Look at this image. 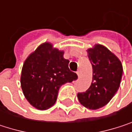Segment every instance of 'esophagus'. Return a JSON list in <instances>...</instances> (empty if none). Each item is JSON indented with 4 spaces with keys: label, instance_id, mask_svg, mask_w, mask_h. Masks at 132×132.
Listing matches in <instances>:
<instances>
[{
    "label": "esophagus",
    "instance_id": "34e87169",
    "mask_svg": "<svg viewBox=\"0 0 132 132\" xmlns=\"http://www.w3.org/2000/svg\"><path fill=\"white\" fill-rule=\"evenodd\" d=\"M76 73H77V75H78V76H79V77H80V76H81V71H80V70H78V71L76 72Z\"/></svg>",
    "mask_w": 132,
    "mask_h": 132
}]
</instances>
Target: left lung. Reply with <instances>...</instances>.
<instances>
[{
    "mask_svg": "<svg viewBox=\"0 0 132 132\" xmlns=\"http://www.w3.org/2000/svg\"><path fill=\"white\" fill-rule=\"evenodd\" d=\"M87 53L92 66V82L77 97L83 106L95 110L107 105L118 91L123 69L119 58L104 46L97 44Z\"/></svg>",
    "mask_w": 132,
    "mask_h": 132,
    "instance_id": "8db88e82",
    "label": "left lung"
}]
</instances>
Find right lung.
<instances>
[{
  "label": "right lung",
  "instance_id": "right-lung-1",
  "mask_svg": "<svg viewBox=\"0 0 132 132\" xmlns=\"http://www.w3.org/2000/svg\"><path fill=\"white\" fill-rule=\"evenodd\" d=\"M63 51L53 48L50 43L39 46L25 60L20 84L27 100L37 109L53 106L60 86L78 79L69 69V61L63 58Z\"/></svg>",
  "mask_w": 132,
  "mask_h": 132
}]
</instances>
